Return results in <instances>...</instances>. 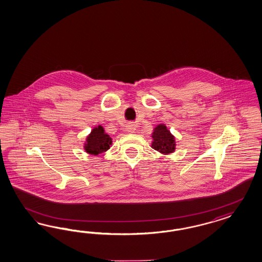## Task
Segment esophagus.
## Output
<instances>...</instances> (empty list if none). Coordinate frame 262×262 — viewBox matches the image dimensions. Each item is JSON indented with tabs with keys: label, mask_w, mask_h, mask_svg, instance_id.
<instances>
[{
	"label": "esophagus",
	"mask_w": 262,
	"mask_h": 262,
	"mask_svg": "<svg viewBox=\"0 0 262 262\" xmlns=\"http://www.w3.org/2000/svg\"><path fill=\"white\" fill-rule=\"evenodd\" d=\"M126 129L128 133H135L136 130V126H135L134 123H128L127 126H126Z\"/></svg>",
	"instance_id": "esophagus-1"
}]
</instances>
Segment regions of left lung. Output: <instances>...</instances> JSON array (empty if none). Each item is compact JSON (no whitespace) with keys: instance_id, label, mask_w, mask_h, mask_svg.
I'll list each match as a JSON object with an SVG mask.
<instances>
[{"instance_id":"8db88e82","label":"left lung","mask_w":262,"mask_h":262,"mask_svg":"<svg viewBox=\"0 0 262 262\" xmlns=\"http://www.w3.org/2000/svg\"><path fill=\"white\" fill-rule=\"evenodd\" d=\"M152 143L151 148L161 154H170L174 151V138L171 133L167 129L165 125H159L155 127L151 134Z\"/></svg>"}]
</instances>
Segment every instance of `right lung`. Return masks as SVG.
I'll list each match as a JSON object with an SVG mask.
<instances>
[{"label": "right lung", "mask_w": 262, "mask_h": 262, "mask_svg": "<svg viewBox=\"0 0 262 262\" xmlns=\"http://www.w3.org/2000/svg\"><path fill=\"white\" fill-rule=\"evenodd\" d=\"M111 143H112V140H111V136L104 134V129L103 127L99 126V127L93 128L91 134L88 135L84 148L88 154L97 156L101 152L108 150Z\"/></svg>", "instance_id": "right-lung-1"}]
</instances>
